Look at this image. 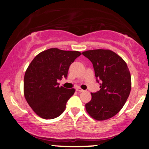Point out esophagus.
Here are the masks:
<instances>
[{"label": "esophagus", "instance_id": "obj_1", "mask_svg": "<svg viewBox=\"0 0 149 149\" xmlns=\"http://www.w3.org/2000/svg\"><path fill=\"white\" fill-rule=\"evenodd\" d=\"M76 90L78 92H84V90H82L81 88H76Z\"/></svg>", "mask_w": 149, "mask_h": 149}]
</instances>
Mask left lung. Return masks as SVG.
Returning a JSON list of instances; mask_svg holds the SVG:
<instances>
[{
    "label": "left lung",
    "instance_id": "obj_1",
    "mask_svg": "<svg viewBox=\"0 0 149 149\" xmlns=\"http://www.w3.org/2000/svg\"><path fill=\"white\" fill-rule=\"evenodd\" d=\"M93 65L100 90L91 93L92 100L85 104L87 112L97 120H107L118 113L125 104L131 90V76L127 64L109 49H92L83 52Z\"/></svg>",
    "mask_w": 149,
    "mask_h": 149
}]
</instances>
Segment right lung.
<instances>
[{"label": "right lung", "mask_w": 149, "mask_h": 149, "mask_svg": "<svg viewBox=\"0 0 149 149\" xmlns=\"http://www.w3.org/2000/svg\"><path fill=\"white\" fill-rule=\"evenodd\" d=\"M81 53L50 48L39 53L27 68L24 80L26 102L38 116L53 119L64 112L75 90L59 87V80L67 78L69 66Z\"/></svg>", "instance_id": "1"}]
</instances>
